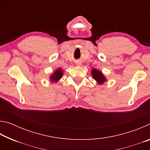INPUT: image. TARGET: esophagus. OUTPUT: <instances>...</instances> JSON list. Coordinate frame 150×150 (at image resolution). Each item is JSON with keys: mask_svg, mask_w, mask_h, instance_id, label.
<instances>
[{"mask_svg": "<svg viewBox=\"0 0 150 150\" xmlns=\"http://www.w3.org/2000/svg\"><path fill=\"white\" fill-rule=\"evenodd\" d=\"M77 65H81V63H77Z\"/></svg>", "mask_w": 150, "mask_h": 150, "instance_id": "obj_1", "label": "esophagus"}]
</instances>
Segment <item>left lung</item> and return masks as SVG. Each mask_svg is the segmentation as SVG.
Masks as SVG:
<instances>
[{"label":"left lung","mask_w":150,"mask_h":150,"mask_svg":"<svg viewBox=\"0 0 150 150\" xmlns=\"http://www.w3.org/2000/svg\"><path fill=\"white\" fill-rule=\"evenodd\" d=\"M91 75H92L93 79H94L96 81L98 84L102 85L105 81H106V79L104 76L101 71L96 69L94 68V69L91 70Z\"/></svg>","instance_id":"1"}]
</instances>
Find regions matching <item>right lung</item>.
Returning a JSON list of instances; mask_svg holds the SVG:
<instances>
[{
  "instance_id": "obj_1",
  "label": "right lung",
  "mask_w": 150,
  "mask_h": 150,
  "mask_svg": "<svg viewBox=\"0 0 150 150\" xmlns=\"http://www.w3.org/2000/svg\"><path fill=\"white\" fill-rule=\"evenodd\" d=\"M63 74V70L61 68H58L55 71L53 74L50 75V80L52 83H57L62 77Z\"/></svg>"
}]
</instances>
